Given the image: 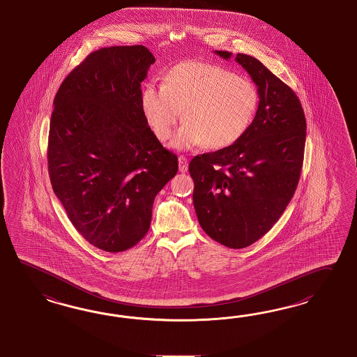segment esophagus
<instances>
[{"label": "esophagus", "instance_id": "34e87169", "mask_svg": "<svg viewBox=\"0 0 357 357\" xmlns=\"http://www.w3.org/2000/svg\"><path fill=\"white\" fill-rule=\"evenodd\" d=\"M178 162H179V172L185 173L188 170V160L184 155H179Z\"/></svg>", "mask_w": 357, "mask_h": 357}]
</instances>
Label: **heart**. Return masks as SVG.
Instances as JSON below:
<instances>
[{
  "label": "heart",
  "instance_id": "b5f03b06",
  "mask_svg": "<svg viewBox=\"0 0 357 357\" xmlns=\"http://www.w3.org/2000/svg\"><path fill=\"white\" fill-rule=\"evenodd\" d=\"M140 104L158 140L170 139L183 110L185 121L172 145L191 149L206 144L227 148L248 131L259 105L257 88L227 68L188 61L170 68L162 86L145 84Z\"/></svg>",
  "mask_w": 357,
  "mask_h": 357
}]
</instances>
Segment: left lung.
I'll return each mask as SVG.
<instances>
[{
    "instance_id": "obj_1",
    "label": "left lung",
    "mask_w": 357,
    "mask_h": 357,
    "mask_svg": "<svg viewBox=\"0 0 357 357\" xmlns=\"http://www.w3.org/2000/svg\"><path fill=\"white\" fill-rule=\"evenodd\" d=\"M225 59L231 53L215 50ZM235 61L257 86L259 107L239 142L193 157V206L213 241L241 250L262 238L289 205L299 183L307 122L296 93L259 59Z\"/></svg>"
}]
</instances>
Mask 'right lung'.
I'll use <instances>...</instances> for the list:
<instances>
[{
  "label": "right lung",
  "mask_w": 357,
  "mask_h": 357,
  "mask_svg": "<svg viewBox=\"0 0 357 357\" xmlns=\"http://www.w3.org/2000/svg\"><path fill=\"white\" fill-rule=\"evenodd\" d=\"M154 62L144 45L98 49L53 101L52 188L79 234L102 251L123 252L144 238L154 197L178 172V157L158 142L140 104Z\"/></svg>",
  "instance_id": "add662e5"
}]
</instances>
